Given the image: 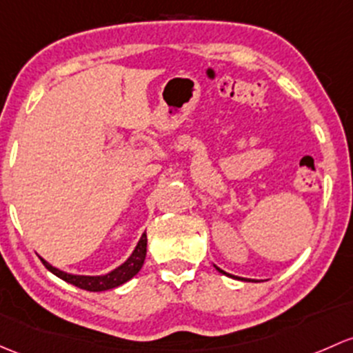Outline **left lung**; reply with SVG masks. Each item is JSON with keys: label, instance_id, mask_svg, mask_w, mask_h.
<instances>
[{"label": "left lung", "instance_id": "left-lung-1", "mask_svg": "<svg viewBox=\"0 0 353 353\" xmlns=\"http://www.w3.org/2000/svg\"><path fill=\"white\" fill-rule=\"evenodd\" d=\"M216 269H218V267H216ZM218 270H220V272H221V274H225V276H230V274H226V272H225V270H221V269H218ZM230 277H233V276H230Z\"/></svg>", "mask_w": 353, "mask_h": 353}]
</instances>
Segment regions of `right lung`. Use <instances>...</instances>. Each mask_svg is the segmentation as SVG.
I'll return each instance as SVG.
<instances>
[{
	"label": "right lung",
	"instance_id": "obj_1",
	"mask_svg": "<svg viewBox=\"0 0 353 353\" xmlns=\"http://www.w3.org/2000/svg\"><path fill=\"white\" fill-rule=\"evenodd\" d=\"M145 255H147V235L143 233L142 239L139 240V243H137L135 250H133V254L130 255L128 261L125 262V264H121L120 267H117L114 270H111L110 274H105V276H72V274L62 272V270L55 269V267H52L49 262H46L43 259H40V261H42V264L46 265L52 274L61 277V279L65 281V283L76 285V288L86 289V291L98 292V291H108V289L118 288V285L125 284L127 281L132 279V277L142 269L143 261H145Z\"/></svg>",
	"mask_w": 353,
	"mask_h": 353
}]
</instances>
